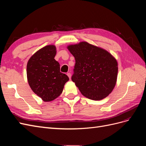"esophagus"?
Segmentation results:
<instances>
[{
    "mask_svg": "<svg viewBox=\"0 0 146 146\" xmlns=\"http://www.w3.org/2000/svg\"><path fill=\"white\" fill-rule=\"evenodd\" d=\"M67 76L69 77V78H70V77H71V74H70V73H68Z\"/></svg>",
    "mask_w": 146,
    "mask_h": 146,
    "instance_id": "1",
    "label": "esophagus"
}]
</instances>
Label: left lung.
Instances as JSON below:
<instances>
[{
  "label": "left lung",
  "mask_w": 146,
  "mask_h": 146,
  "mask_svg": "<svg viewBox=\"0 0 146 146\" xmlns=\"http://www.w3.org/2000/svg\"><path fill=\"white\" fill-rule=\"evenodd\" d=\"M67 48L76 60L72 80L82 94L94 100L107 97L117 81L116 58L104 48L85 41Z\"/></svg>",
  "instance_id": "8db88e82"
}]
</instances>
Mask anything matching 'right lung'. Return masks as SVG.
I'll use <instances>...</instances> for the list:
<instances>
[{"instance_id": "add662e5", "label": "right lung", "mask_w": 146, "mask_h": 146, "mask_svg": "<svg viewBox=\"0 0 146 146\" xmlns=\"http://www.w3.org/2000/svg\"><path fill=\"white\" fill-rule=\"evenodd\" d=\"M54 45L41 48L30 57L27 64V77L31 89L44 102H50L62 93L69 79L60 72V64L54 58Z\"/></svg>"}]
</instances>
